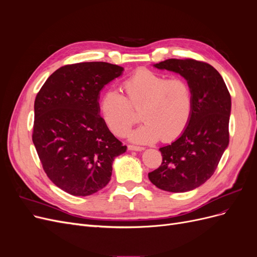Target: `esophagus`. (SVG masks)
I'll return each mask as SVG.
<instances>
[{
	"instance_id": "obj_1",
	"label": "esophagus",
	"mask_w": 257,
	"mask_h": 257,
	"mask_svg": "<svg viewBox=\"0 0 257 257\" xmlns=\"http://www.w3.org/2000/svg\"><path fill=\"white\" fill-rule=\"evenodd\" d=\"M128 150L130 151H144L145 148L144 147H137V146H128Z\"/></svg>"
}]
</instances>
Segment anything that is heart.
Here are the masks:
<instances>
[{
	"mask_svg": "<svg viewBox=\"0 0 257 257\" xmlns=\"http://www.w3.org/2000/svg\"><path fill=\"white\" fill-rule=\"evenodd\" d=\"M126 97L118 90L106 91L99 109L106 125L116 136L126 135L142 109L141 126L128 137L137 144H152L162 137L170 142L182 134L193 111V92L188 81L141 68L123 82Z\"/></svg>",
	"mask_w": 257,
	"mask_h": 257,
	"instance_id": "1",
	"label": "heart"
}]
</instances>
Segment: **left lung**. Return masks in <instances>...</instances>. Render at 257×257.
<instances>
[{"label": "left lung", "mask_w": 257, "mask_h": 257, "mask_svg": "<svg viewBox=\"0 0 257 257\" xmlns=\"http://www.w3.org/2000/svg\"><path fill=\"white\" fill-rule=\"evenodd\" d=\"M153 66L177 73L189 82L193 92V111L180 137L160 148L162 164L148 177L163 191H192L213 175L228 147L229 92L220 73L205 62L168 59Z\"/></svg>", "instance_id": "obj_1"}]
</instances>
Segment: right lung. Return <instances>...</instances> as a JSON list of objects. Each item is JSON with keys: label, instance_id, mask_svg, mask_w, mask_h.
Returning <instances> with one entry per match:
<instances>
[{"label": "right lung", "instance_id": "add662e5", "mask_svg": "<svg viewBox=\"0 0 257 257\" xmlns=\"http://www.w3.org/2000/svg\"><path fill=\"white\" fill-rule=\"evenodd\" d=\"M124 68L106 62L62 66L34 103L33 144L45 173L58 188L88 196L110 181L112 162L126 151L99 115V93Z\"/></svg>", "mask_w": 257, "mask_h": 257}]
</instances>
